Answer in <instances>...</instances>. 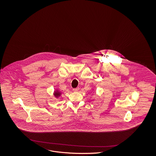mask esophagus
<instances>
[{"label": "esophagus", "mask_w": 156, "mask_h": 156, "mask_svg": "<svg viewBox=\"0 0 156 156\" xmlns=\"http://www.w3.org/2000/svg\"><path fill=\"white\" fill-rule=\"evenodd\" d=\"M79 90H80V87H76V88H75V89H73V90L74 91H78Z\"/></svg>", "instance_id": "obj_1"}]
</instances>
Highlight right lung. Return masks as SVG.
Segmentation results:
<instances>
[{
	"mask_svg": "<svg viewBox=\"0 0 156 156\" xmlns=\"http://www.w3.org/2000/svg\"><path fill=\"white\" fill-rule=\"evenodd\" d=\"M60 94H61V93L60 92H59L58 91H55V93H54V95H55V97H58V96H59L60 95Z\"/></svg>",
	"mask_w": 156,
	"mask_h": 156,
	"instance_id": "right-lung-1",
	"label": "right lung"
}]
</instances>
